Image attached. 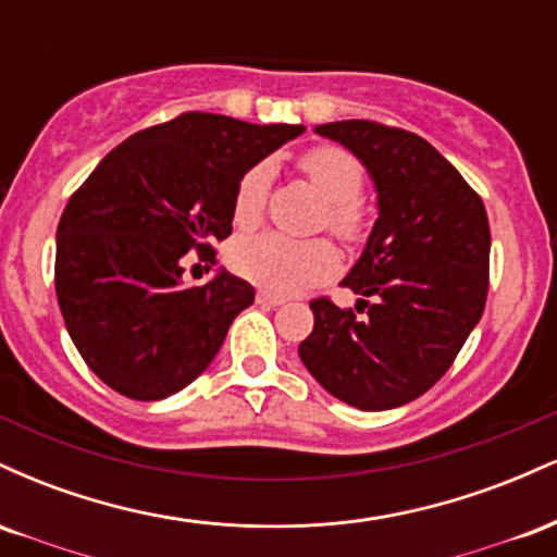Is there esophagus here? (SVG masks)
<instances>
[{"instance_id": "1", "label": "esophagus", "mask_w": 557, "mask_h": 557, "mask_svg": "<svg viewBox=\"0 0 557 557\" xmlns=\"http://www.w3.org/2000/svg\"><path fill=\"white\" fill-rule=\"evenodd\" d=\"M257 300H259V304H264V306H280V304H285L283 296H277V293H270V290H259V293H257Z\"/></svg>"}]
</instances>
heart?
<instances>
[{
    "label": "heart",
    "mask_w": 557,
    "mask_h": 557,
    "mask_svg": "<svg viewBox=\"0 0 557 557\" xmlns=\"http://www.w3.org/2000/svg\"><path fill=\"white\" fill-rule=\"evenodd\" d=\"M298 168L324 201V225L343 240L359 238L367 225V214L359 201L363 188L359 159L337 146H317L300 157ZM270 183L272 168L267 162L243 172L233 198L235 227L251 230L259 225ZM230 264L240 277L267 290L287 293L330 277L337 267V257L327 240H293L280 233H261L235 243Z\"/></svg>",
    "instance_id": "obj_1"
}]
</instances>
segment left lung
I'll return each instance as SVG.
<instances>
[{"label":"left lung","instance_id":"1","mask_svg":"<svg viewBox=\"0 0 557 557\" xmlns=\"http://www.w3.org/2000/svg\"><path fill=\"white\" fill-rule=\"evenodd\" d=\"M367 168L376 222L343 285L354 309L311 300L314 330L298 345L337 400L387 411L417 400L450 369L482 319L490 222L461 172L417 133L369 120L317 125Z\"/></svg>","mask_w":557,"mask_h":557}]
</instances>
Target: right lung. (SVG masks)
<instances>
[{
    "mask_svg": "<svg viewBox=\"0 0 557 557\" xmlns=\"http://www.w3.org/2000/svg\"><path fill=\"white\" fill-rule=\"evenodd\" d=\"M304 131L185 112L123 140L70 196L57 227V300L104 385L162 400L212 363L253 287L225 270L185 285V253L214 264L243 172Z\"/></svg>",
    "mask_w": 557,
    "mask_h": 557,
    "instance_id": "obj_1",
    "label": "right lung"
}]
</instances>
